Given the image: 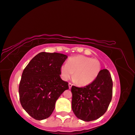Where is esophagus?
<instances>
[{"instance_id":"obj_1","label":"esophagus","mask_w":135,"mask_h":135,"mask_svg":"<svg viewBox=\"0 0 135 135\" xmlns=\"http://www.w3.org/2000/svg\"><path fill=\"white\" fill-rule=\"evenodd\" d=\"M72 86H73V84H72L71 83H68V86H69V89H71Z\"/></svg>"}]
</instances>
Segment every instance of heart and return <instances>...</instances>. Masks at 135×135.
<instances>
[{
    "mask_svg": "<svg viewBox=\"0 0 135 135\" xmlns=\"http://www.w3.org/2000/svg\"><path fill=\"white\" fill-rule=\"evenodd\" d=\"M101 64L97 59L84 56L70 57L60 67L62 78L67 81L72 76L79 86H85L94 82L101 71Z\"/></svg>",
    "mask_w": 135,
    "mask_h": 135,
    "instance_id": "1",
    "label": "heart"
}]
</instances>
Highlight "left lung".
I'll use <instances>...</instances> for the list:
<instances>
[{
	"instance_id": "8db88e82",
	"label": "left lung",
	"mask_w": 135,
	"mask_h": 135,
	"mask_svg": "<svg viewBox=\"0 0 135 135\" xmlns=\"http://www.w3.org/2000/svg\"><path fill=\"white\" fill-rule=\"evenodd\" d=\"M71 108L81 120H96L106 113L112 99L113 81L109 71L102 70L95 80L84 87H71Z\"/></svg>"
}]
</instances>
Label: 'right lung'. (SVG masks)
I'll return each mask as SVG.
<instances>
[{
    "instance_id": "1",
    "label": "right lung",
    "mask_w": 135,
    "mask_h": 135,
    "mask_svg": "<svg viewBox=\"0 0 135 135\" xmlns=\"http://www.w3.org/2000/svg\"><path fill=\"white\" fill-rule=\"evenodd\" d=\"M67 57L60 53L41 52L24 68L19 86L20 102L36 120L50 116L57 100L69 88L60 76V67Z\"/></svg>"
}]
</instances>
